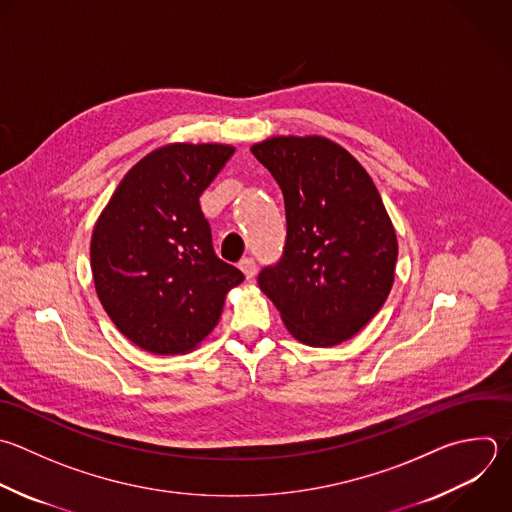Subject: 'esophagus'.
Here are the masks:
<instances>
[{"instance_id": "34e87169", "label": "esophagus", "mask_w": 512, "mask_h": 512, "mask_svg": "<svg viewBox=\"0 0 512 512\" xmlns=\"http://www.w3.org/2000/svg\"><path fill=\"white\" fill-rule=\"evenodd\" d=\"M238 268L242 270V274L246 276V280H250V278H254V274H256V270H258V266H256V262L252 260V258H244L240 264H238Z\"/></svg>"}]
</instances>
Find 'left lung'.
<instances>
[{
  "label": "left lung",
  "instance_id": "left-lung-1",
  "mask_svg": "<svg viewBox=\"0 0 512 512\" xmlns=\"http://www.w3.org/2000/svg\"><path fill=\"white\" fill-rule=\"evenodd\" d=\"M250 150L278 182L288 226L282 260L260 272V290L298 342L336 346L390 294V216L360 162L324 136H272Z\"/></svg>",
  "mask_w": 512,
  "mask_h": 512
}]
</instances>
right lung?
<instances>
[{"instance_id":"obj_1","label":"right lung","mask_w":512,"mask_h":512,"mask_svg":"<svg viewBox=\"0 0 512 512\" xmlns=\"http://www.w3.org/2000/svg\"><path fill=\"white\" fill-rule=\"evenodd\" d=\"M228 144H168L144 156L102 210L90 244L98 298L116 328L152 354H186L218 324L244 274L212 248L200 196Z\"/></svg>"}]
</instances>
